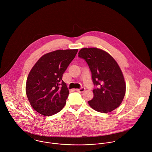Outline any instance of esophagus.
<instances>
[{"label": "esophagus", "instance_id": "1", "mask_svg": "<svg viewBox=\"0 0 152 152\" xmlns=\"http://www.w3.org/2000/svg\"><path fill=\"white\" fill-rule=\"evenodd\" d=\"M86 88L84 87H81V88H78V89H75V90L77 91V92H79V93H83L85 91Z\"/></svg>", "mask_w": 152, "mask_h": 152}]
</instances>
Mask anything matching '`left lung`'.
I'll return each instance as SVG.
<instances>
[{
  "instance_id": "left-lung-1",
  "label": "left lung",
  "mask_w": 152,
  "mask_h": 152,
  "mask_svg": "<svg viewBox=\"0 0 152 152\" xmlns=\"http://www.w3.org/2000/svg\"><path fill=\"white\" fill-rule=\"evenodd\" d=\"M78 56L84 58L92 72L95 85L94 98L88 104L94 110L104 113L120 106L126 93L123 73L115 59L105 51L98 48H83Z\"/></svg>"
}]
</instances>
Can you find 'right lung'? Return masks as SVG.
<instances>
[{"instance_id":"obj_1","label":"right lung","mask_w":152,"mask_h":152,"mask_svg":"<svg viewBox=\"0 0 152 152\" xmlns=\"http://www.w3.org/2000/svg\"><path fill=\"white\" fill-rule=\"evenodd\" d=\"M78 49L58 50L43 55L30 70L26 92L30 105L39 114L50 116L66 104L69 90L62 76Z\"/></svg>"}]
</instances>
